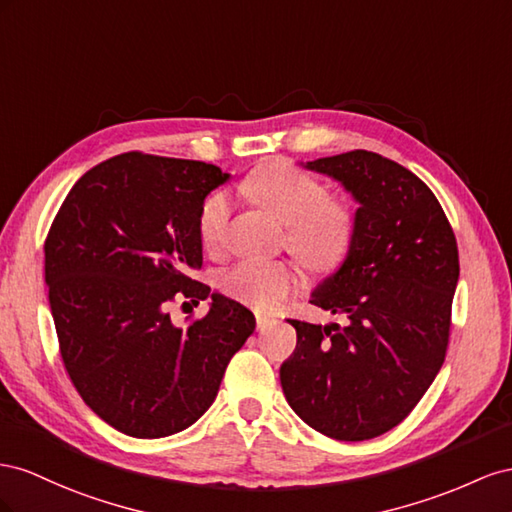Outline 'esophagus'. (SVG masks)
I'll return each instance as SVG.
<instances>
[{
  "label": "esophagus",
  "mask_w": 512,
  "mask_h": 512,
  "mask_svg": "<svg viewBox=\"0 0 512 512\" xmlns=\"http://www.w3.org/2000/svg\"><path fill=\"white\" fill-rule=\"evenodd\" d=\"M255 321H257V330H266L270 324H274V317L266 313H255Z\"/></svg>",
  "instance_id": "obj_1"
}]
</instances>
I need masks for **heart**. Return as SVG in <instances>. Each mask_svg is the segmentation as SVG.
I'll use <instances>...</instances> for the list:
<instances>
[{
  "instance_id": "1",
  "label": "heart",
  "mask_w": 512,
  "mask_h": 512,
  "mask_svg": "<svg viewBox=\"0 0 512 512\" xmlns=\"http://www.w3.org/2000/svg\"><path fill=\"white\" fill-rule=\"evenodd\" d=\"M244 191L287 227L285 242L313 270L339 266L356 236V214L345 199L330 197L326 186L285 160L259 165L244 180ZM233 212L229 191H212L201 201L197 233L203 248L221 251ZM300 272L287 261H238L221 274V289L233 300L272 311L300 289Z\"/></svg>"
}]
</instances>
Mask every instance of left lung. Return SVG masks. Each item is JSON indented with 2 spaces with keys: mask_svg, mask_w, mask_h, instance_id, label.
Listing matches in <instances>:
<instances>
[{
  "mask_svg": "<svg viewBox=\"0 0 512 512\" xmlns=\"http://www.w3.org/2000/svg\"><path fill=\"white\" fill-rule=\"evenodd\" d=\"M306 167L339 180L360 203L352 248L311 300L349 321L287 319L298 343L281 386L306 425L362 442L410 416L442 369L457 240L431 188L394 160L354 150Z\"/></svg>",
  "mask_w": 512,
  "mask_h": 512,
  "instance_id": "8db88e82",
  "label": "left lung"
}]
</instances>
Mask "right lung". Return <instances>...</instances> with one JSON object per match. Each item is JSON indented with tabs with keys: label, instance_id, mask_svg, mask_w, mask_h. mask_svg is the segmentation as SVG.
I'll return each instance as SVG.
<instances>
[{
	"label": "right lung",
	"instance_id": "right-lung-1",
	"mask_svg": "<svg viewBox=\"0 0 512 512\" xmlns=\"http://www.w3.org/2000/svg\"><path fill=\"white\" fill-rule=\"evenodd\" d=\"M227 180L201 160L118 154L81 175L47 233L45 281L70 382L130 437L191 427L255 330L253 313L221 294L186 329L168 317L175 299L210 295L193 279L197 214Z\"/></svg>",
	"mask_w": 512,
	"mask_h": 512
}]
</instances>
